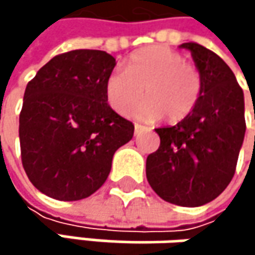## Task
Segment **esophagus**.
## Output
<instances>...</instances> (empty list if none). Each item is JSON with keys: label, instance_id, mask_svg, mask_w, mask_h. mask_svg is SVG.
Masks as SVG:
<instances>
[{"label": "esophagus", "instance_id": "esophagus-1", "mask_svg": "<svg viewBox=\"0 0 255 255\" xmlns=\"http://www.w3.org/2000/svg\"><path fill=\"white\" fill-rule=\"evenodd\" d=\"M144 129H147V127H144V126H141V124H134V134H135V135H137L138 132L144 131Z\"/></svg>", "mask_w": 255, "mask_h": 255}]
</instances>
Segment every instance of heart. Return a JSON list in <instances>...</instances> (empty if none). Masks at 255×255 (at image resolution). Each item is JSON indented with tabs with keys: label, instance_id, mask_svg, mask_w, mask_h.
<instances>
[{
	"label": "heart",
	"instance_id": "obj_1",
	"mask_svg": "<svg viewBox=\"0 0 255 255\" xmlns=\"http://www.w3.org/2000/svg\"><path fill=\"white\" fill-rule=\"evenodd\" d=\"M202 93V77L186 57L165 45L138 50L127 60L124 72H114L106 81V97L114 111L128 115L143 99L134 115L146 121L162 117L168 123L186 120Z\"/></svg>",
	"mask_w": 255,
	"mask_h": 255
}]
</instances>
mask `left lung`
Listing matches in <instances>:
<instances>
[{"instance_id": "obj_1", "label": "left lung", "mask_w": 255, "mask_h": 255, "mask_svg": "<svg viewBox=\"0 0 255 255\" xmlns=\"http://www.w3.org/2000/svg\"><path fill=\"white\" fill-rule=\"evenodd\" d=\"M180 47L192 53L202 93L186 120L155 129L161 144L146 159V177L164 201L199 207L216 199L233 178L247 128L244 91L214 51L198 42Z\"/></svg>"}]
</instances>
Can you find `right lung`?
<instances>
[{
    "instance_id": "right-lung-1",
    "label": "right lung",
    "mask_w": 255,
    "mask_h": 255,
    "mask_svg": "<svg viewBox=\"0 0 255 255\" xmlns=\"http://www.w3.org/2000/svg\"><path fill=\"white\" fill-rule=\"evenodd\" d=\"M115 59L100 50L54 56L26 85L19 118L26 176L44 195L79 201L111 173L114 153L134 126L108 105L106 81Z\"/></svg>"
}]
</instances>
